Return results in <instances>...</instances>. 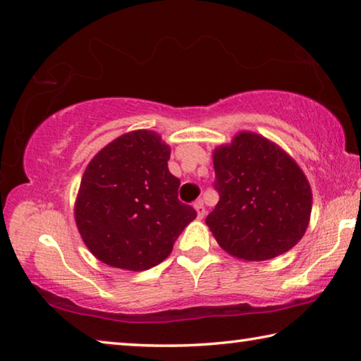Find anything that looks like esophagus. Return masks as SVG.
Listing matches in <instances>:
<instances>
[{"instance_id": "obj_1", "label": "esophagus", "mask_w": 361, "mask_h": 361, "mask_svg": "<svg viewBox=\"0 0 361 361\" xmlns=\"http://www.w3.org/2000/svg\"><path fill=\"white\" fill-rule=\"evenodd\" d=\"M194 209H195V212H197V218L199 219H202L204 216H205V207H204V202L202 200H197V202L194 204Z\"/></svg>"}]
</instances>
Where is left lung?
Returning a JSON list of instances; mask_svg holds the SVG:
<instances>
[{"mask_svg": "<svg viewBox=\"0 0 361 361\" xmlns=\"http://www.w3.org/2000/svg\"><path fill=\"white\" fill-rule=\"evenodd\" d=\"M219 200L205 223L224 252L266 261L302 239L312 189L290 154L271 140L239 132L213 151Z\"/></svg>", "mask_w": 361, "mask_h": 361, "instance_id": "left-lung-1", "label": "left lung"}]
</instances>
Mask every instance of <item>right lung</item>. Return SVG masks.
Wrapping results in <instances>:
<instances>
[{
  "label": "right lung",
  "mask_w": 361,
  "mask_h": 361,
  "mask_svg": "<svg viewBox=\"0 0 361 361\" xmlns=\"http://www.w3.org/2000/svg\"><path fill=\"white\" fill-rule=\"evenodd\" d=\"M170 146L152 130L113 140L85 167L75 219L97 259L126 271H146L172 253L197 216L178 200L180 180L169 172Z\"/></svg>",
  "instance_id": "right-lung-1"
}]
</instances>
